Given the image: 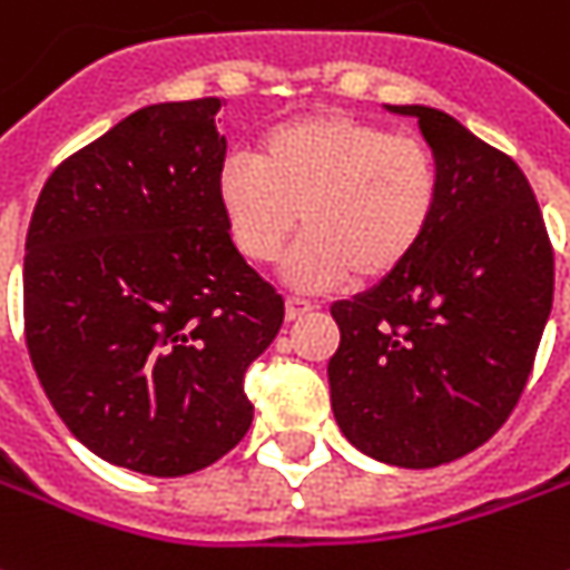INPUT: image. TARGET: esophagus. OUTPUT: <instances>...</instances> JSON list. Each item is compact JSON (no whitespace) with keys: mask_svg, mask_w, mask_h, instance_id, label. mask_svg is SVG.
I'll list each match as a JSON object with an SVG mask.
<instances>
[{"mask_svg":"<svg viewBox=\"0 0 570 570\" xmlns=\"http://www.w3.org/2000/svg\"><path fill=\"white\" fill-rule=\"evenodd\" d=\"M312 308H315V305H312V302H308V299H299V296H289V299H286V321H302V317L308 315Z\"/></svg>","mask_w":570,"mask_h":570,"instance_id":"obj_1","label":"esophagus"}]
</instances>
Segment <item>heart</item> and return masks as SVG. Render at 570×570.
<instances>
[{
	"instance_id": "heart-1",
	"label": "heart",
	"mask_w": 570,
	"mask_h": 570,
	"mask_svg": "<svg viewBox=\"0 0 570 570\" xmlns=\"http://www.w3.org/2000/svg\"><path fill=\"white\" fill-rule=\"evenodd\" d=\"M230 243L255 265L286 258L299 289H334L352 277L377 284L424 246L440 212V168L417 139L340 111L277 124L258 155L234 153L215 177Z\"/></svg>"
}]
</instances>
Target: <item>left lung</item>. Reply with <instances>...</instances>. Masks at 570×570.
<instances>
[{
	"mask_svg": "<svg viewBox=\"0 0 570 570\" xmlns=\"http://www.w3.org/2000/svg\"><path fill=\"white\" fill-rule=\"evenodd\" d=\"M417 118L440 168L431 234L396 274L334 302L327 377L343 436L377 462L436 468L483 446L530 377L552 312V246L524 171L440 108Z\"/></svg>",
	"mask_w": 570,
	"mask_h": 570,
	"instance_id": "obj_1",
	"label": "left lung"
}]
</instances>
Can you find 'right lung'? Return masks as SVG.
Instances as JSON below:
<instances>
[{
    "instance_id": "1",
    "label": "right lung",
    "mask_w": 570,
    "mask_h": 570,
    "mask_svg": "<svg viewBox=\"0 0 570 570\" xmlns=\"http://www.w3.org/2000/svg\"><path fill=\"white\" fill-rule=\"evenodd\" d=\"M218 108L127 115L58 165L27 230L24 336L46 396L90 452L153 478L246 436V367L284 324L220 218Z\"/></svg>"
}]
</instances>
